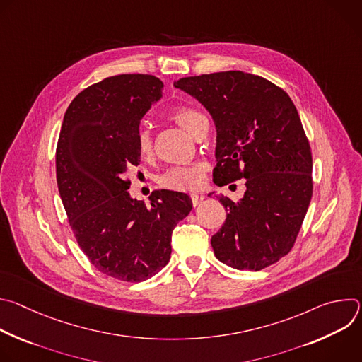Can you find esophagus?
Returning a JSON list of instances; mask_svg holds the SVG:
<instances>
[{
  "label": "esophagus",
  "mask_w": 362,
  "mask_h": 362,
  "mask_svg": "<svg viewBox=\"0 0 362 362\" xmlns=\"http://www.w3.org/2000/svg\"><path fill=\"white\" fill-rule=\"evenodd\" d=\"M190 199H192V204H193V206H197L199 203H202V200L204 199V196H203L202 193H193V194L190 196Z\"/></svg>",
  "instance_id": "esophagus-1"
}]
</instances>
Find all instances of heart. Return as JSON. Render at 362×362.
<instances>
[{"label": "heart", "mask_w": 362, "mask_h": 362, "mask_svg": "<svg viewBox=\"0 0 362 362\" xmlns=\"http://www.w3.org/2000/svg\"><path fill=\"white\" fill-rule=\"evenodd\" d=\"M170 119L180 126L187 134L193 136L197 123L204 119L203 113L190 106H179L172 110ZM137 150L143 159L153 156V137L147 127H140L137 133ZM208 163L194 162L186 166H173L159 176V185L179 192H193L203 186Z\"/></svg>", "instance_id": "heart-1"}]
</instances>
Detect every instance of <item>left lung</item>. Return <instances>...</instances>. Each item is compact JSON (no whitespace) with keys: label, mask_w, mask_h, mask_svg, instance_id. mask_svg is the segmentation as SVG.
<instances>
[{"label":"left lung","mask_w":362,"mask_h":362,"mask_svg":"<svg viewBox=\"0 0 362 362\" xmlns=\"http://www.w3.org/2000/svg\"><path fill=\"white\" fill-rule=\"evenodd\" d=\"M216 127L214 182L246 179L239 202L216 196L228 212L212 236L215 255L239 271H261L293 246L313 197V154L291 97L269 80L221 71L185 77Z\"/></svg>","instance_id":"8db88e82"}]
</instances>
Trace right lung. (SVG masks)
Segmentation results:
<instances>
[{
    "instance_id": "1",
    "label": "right lung",
    "mask_w": 362,
    "mask_h": 362,
    "mask_svg": "<svg viewBox=\"0 0 362 362\" xmlns=\"http://www.w3.org/2000/svg\"><path fill=\"white\" fill-rule=\"evenodd\" d=\"M148 74H120L84 88L64 115L56 172L70 226L101 274L141 282L165 268L172 232L192 211L186 193L156 190L150 206L129 193L127 170L140 163V120L162 97Z\"/></svg>"
}]
</instances>
